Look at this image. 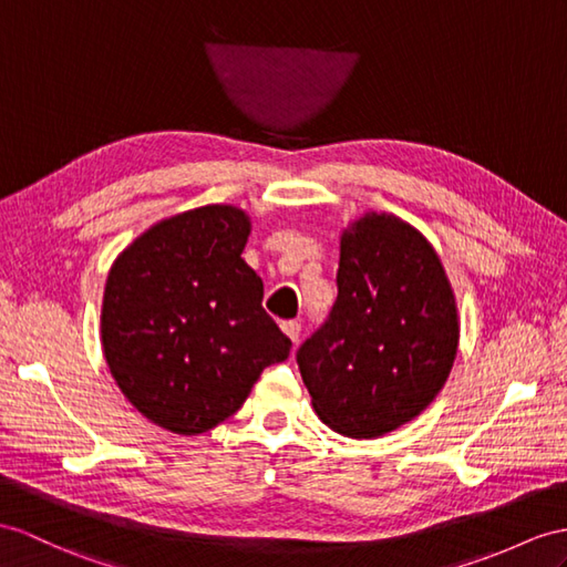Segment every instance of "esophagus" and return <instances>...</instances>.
<instances>
[{
	"label": "esophagus",
	"mask_w": 567,
	"mask_h": 567,
	"mask_svg": "<svg viewBox=\"0 0 567 567\" xmlns=\"http://www.w3.org/2000/svg\"><path fill=\"white\" fill-rule=\"evenodd\" d=\"M281 331H284V334H286L288 339H291V341L296 343L298 337H300V324H298L296 320H288V322L281 324Z\"/></svg>",
	"instance_id": "34e87169"
}]
</instances>
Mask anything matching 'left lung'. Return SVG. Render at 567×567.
I'll use <instances>...</instances> for the list:
<instances>
[{"instance_id":"left-lung-1","label":"left lung","mask_w":567,"mask_h":567,"mask_svg":"<svg viewBox=\"0 0 567 567\" xmlns=\"http://www.w3.org/2000/svg\"><path fill=\"white\" fill-rule=\"evenodd\" d=\"M339 296L298 349L312 409L347 437H382L413 421L445 388L460 349L452 284L433 245L394 214L343 228Z\"/></svg>"}]
</instances>
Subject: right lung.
<instances>
[{"mask_svg":"<svg viewBox=\"0 0 567 567\" xmlns=\"http://www.w3.org/2000/svg\"><path fill=\"white\" fill-rule=\"evenodd\" d=\"M250 230L240 206L206 204L158 220L110 267L105 363L127 402L165 431H212L291 351L240 257Z\"/></svg>","mask_w":567,"mask_h":567,"instance_id":"1","label":"right lung"}]
</instances>
